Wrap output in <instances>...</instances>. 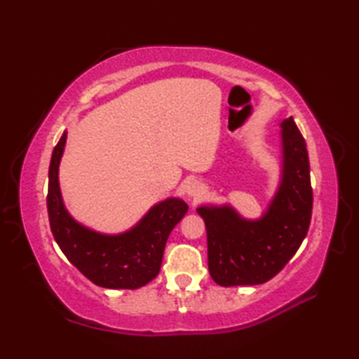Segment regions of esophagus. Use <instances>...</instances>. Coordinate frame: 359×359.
<instances>
[{
    "label": "esophagus",
    "instance_id": "esophagus-1",
    "mask_svg": "<svg viewBox=\"0 0 359 359\" xmlns=\"http://www.w3.org/2000/svg\"><path fill=\"white\" fill-rule=\"evenodd\" d=\"M185 191L188 194V198L199 199L204 194V185L198 180H191V182H188V184H187Z\"/></svg>",
    "mask_w": 359,
    "mask_h": 359
}]
</instances>
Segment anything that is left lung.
Segmentation results:
<instances>
[{
	"instance_id": "1",
	"label": "left lung",
	"mask_w": 359,
	"mask_h": 359,
	"mask_svg": "<svg viewBox=\"0 0 359 359\" xmlns=\"http://www.w3.org/2000/svg\"><path fill=\"white\" fill-rule=\"evenodd\" d=\"M280 128V182L263 215L248 220L229 204L196 209L208 231L210 277L222 287L271 280L309 231L313 194L307 145L293 117L283 120Z\"/></svg>"
}]
</instances>
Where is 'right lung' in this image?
Listing matches in <instances>:
<instances>
[{
  "label": "right lung",
  "mask_w": 359,
  "mask_h": 359,
  "mask_svg": "<svg viewBox=\"0 0 359 359\" xmlns=\"http://www.w3.org/2000/svg\"><path fill=\"white\" fill-rule=\"evenodd\" d=\"M66 136L52 151L48 166L47 212L53 238L65 257L95 285L111 290H136L158 276L166 241L188 205L180 198H168L150 208L125 233L104 234L79 223L66 209L60 190L58 169Z\"/></svg>",
  "instance_id": "1"
}]
</instances>
